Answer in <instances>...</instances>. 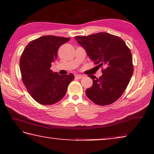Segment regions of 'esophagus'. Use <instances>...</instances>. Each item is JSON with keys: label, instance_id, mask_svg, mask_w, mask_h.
I'll use <instances>...</instances> for the list:
<instances>
[{"label": "esophagus", "instance_id": "34e87169", "mask_svg": "<svg viewBox=\"0 0 154 154\" xmlns=\"http://www.w3.org/2000/svg\"><path fill=\"white\" fill-rule=\"evenodd\" d=\"M75 79H82V78H83V75H75Z\"/></svg>", "mask_w": 154, "mask_h": 154}]
</instances>
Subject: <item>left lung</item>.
<instances>
[{
  "instance_id": "left-lung-1",
  "label": "left lung",
  "mask_w": 154,
  "mask_h": 154,
  "mask_svg": "<svg viewBox=\"0 0 154 154\" xmlns=\"http://www.w3.org/2000/svg\"><path fill=\"white\" fill-rule=\"evenodd\" d=\"M75 39L96 65L104 66L103 75H90L93 84L87 89L88 97L99 106L109 105L121 97L133 73L132 56L123 40L108 32H98Z\"/></svg>"
}]
</instances>
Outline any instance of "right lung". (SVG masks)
<instances>
[{"instance_id":"right-lung-1","label":"right lung","mask_w":154,"mask_h":154,"mask_svg":"<svg viewBox=\"0 0 154 154\" xmlns=\"http://www.w3.org/2000/svg\"><path fill=\"white\" fill-rule=\"evenodd\" d=\"M70 38L44 36L30 42L20 58L22 81L31 96L42 105H51L65 96L69 84L74 79L72 73L59 75L50 67L57 58L60 46Z\"/></svg>"}]
</instances>
